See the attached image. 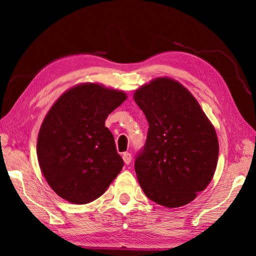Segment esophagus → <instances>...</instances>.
I'll use <instances>...</instances> for the list:
<instances>
[{
	"label": "esophagus",
	"instance_id": "1",
	"mask_svg": "<svg viewBox=\"0 0 256 256\" xmlns=\"http://www.w3.org/2000/svg\"><path fill=\"white\" fill-rule=\"evenodd\" d=\"M123 160H124V162L126 164H128L130 162H131V160H132L131 154H130V152H124L123 154Z\"/></svg>",
	"mask_w": 256,
	"mask_h": 256
}]
</instances>
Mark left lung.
Instances as JSON below:
<instances>
[{
  "mask_svg": "<svg viewBox=\"0 0 256 256\" xmlns=\"http://www.w3.org/2000/svg\"><path fill=\"white\" fill-rule=\"evenodd\" d=\"M149 123L134 170L151 201L167 208L193 201L214 177L219 144L196 99L175 80L158 78L134 94Z\"/></svg>",
  "mask_w": 256,
  "mask_h": 256,
  "instance_id": "1",
  "label": "left lung"
}]
</instances>
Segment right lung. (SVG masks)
Returning a JSON list of instances; mask_svg holds the SVG:
<instances>
[{"label":"right lung","instance_id":"1","mask_svg":"<svg viewBox=\"0 0 256 256\" xmlns=\"http://www.w3.org/2000/svg\"><path fill=\"white\" fill-rule=\"evenodd\" d=\"M125 99L123 92L84 84L64 92L47 112L37 157L47 183L64 200H96L122 170L124 162L105 120Z\"/></svg>","mask_w":256,"mask_h":256}]
</instances>
